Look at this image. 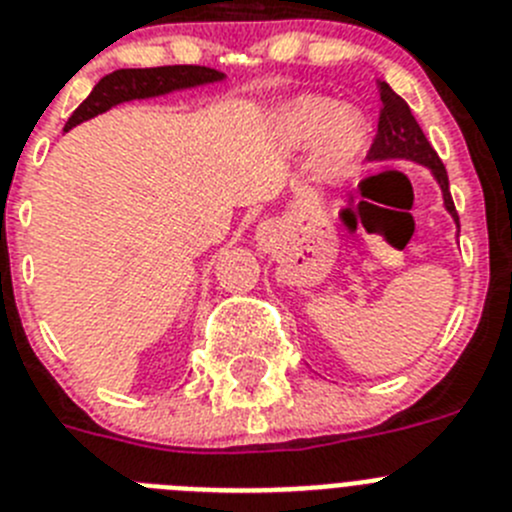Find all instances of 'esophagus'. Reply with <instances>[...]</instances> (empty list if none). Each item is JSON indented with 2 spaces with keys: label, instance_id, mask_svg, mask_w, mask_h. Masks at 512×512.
<instances>
[{
  "label": "esophagus",
  "instance_id": "esophagus-1",
  "mask_svg": "<svg viewBox=\"0 0 512 512\" xmlns=\"http://www.w3.org/2000/svg\"><path fill=\"white\" fill-rule=\"evenodd\" d=\"M256 241H259V246L264 248V251H269V248L274 246V241H276V225H271V223L261 225Z\"/></svg>",
  "mask_w": 512,
  "mask_h": 512
}]
</instances>
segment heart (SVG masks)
<instances>
[{
	"label": "heart",
	"instance_id": "heart-1",
	"mask_svg": "<svg viewBox=\"0 0 512 512\" xmlns=\"http://www.w3.org/2000/svg\"><path fill=\"white\" fill-rule=\"evenodd\" d=\"M281 131L294 144H309L320 137V159L330 177L345 175L363 149V124L358 116L335 111L325 98L294 103L281 119Z\"/></svg>",
	"mask_w": 512,
	"mask_h": 512
}]
</instances>
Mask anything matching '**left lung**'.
<instances>
[{"instance_id":"8db88e82","label":"left lung","mask_w":512,"mask_h":512,"mask_svg":"<svg viewBox=\"0 0 512 512\" xmlns=\"http://www.w3.org/2000/svg\"><path fill=\"white\" fill-rule=\"evenodd\" d=\"M378 93H381V114H378V129H375L368 157L375 159V162H386V159H414V162L426 164L431 175L437 177L439 187L444 192V205H447V210L452 213L454 223L459 228V215L454 210L452 192H449L447 170H444L442 159L434 152L429 139L424 137L421 126L416 124L409 103L403 101L386 81H378Z\"/></svg>"}]
</instances>
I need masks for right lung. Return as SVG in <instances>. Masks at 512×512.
<instances>
[{
	"label": "right lung",
	"instance_id": "obj_1",
	"mask_svg": "<svg viewBox=\"0 0 512 512\" xmlns=\"http://www.w3.org/2000/svg\"><path fill=\"white\" fill-rule=\"evenodd\" d=\"M223 73L205 65H162V68H126L114 70V73L103 75L91 96L70 114L65 131L73 129L81 121L93 119V116L103 114L106 109L116 106L121 101H131V98H149L162 96V93L180 91V88L203 86V83L220 81Z\"/></svg>",
	"mask_w": 512,
	"mask_h": 512
}]
</instances>
